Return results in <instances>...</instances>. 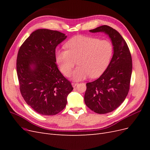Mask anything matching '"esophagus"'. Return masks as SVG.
Wrapping results in <instances>:
<instances>
[{"label":"esophagus","instance_id":"34e87169","mask_svg":"<svg viewBox=\"0 0 150 150\" xmlns=\"http://www.w3.org/2000/svg\"><path fill=\"white\" fill-rule=\"evenodd\" d=\"M78 83H71V84H72V87H73V88H75L76 86L77 85H78Z\"/></svg>","mask_w":150,"mask_h":150}]
</instances>
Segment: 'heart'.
I'll return each mask as SVG.
<instances>
[{"label":"heart","mask_w":150,"mask_h":150,"mask_svg":"<svg viewBox=\"0 0 150 150\" xmlns=\"http://www.w3.org/2000/svg\"><path fill=\"white\" fill-rule=\"evenodd\" d=\"M67 50L56 51V61L61 72L69 76L76 65L79 66L72 72L71 78L81 81L97 78L103 74L110 62L112 46L108 40L79 35L70 39L66 44ZM77 61L76 62V61Z\"/></svg>","instance_id":"heart-1"}]
</instances>
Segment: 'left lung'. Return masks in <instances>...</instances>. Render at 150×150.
<instances>
[{
  "mask_svg": "<svg viewBox=\"0 0 150 150\" xmlns=\"http://www.w3.org/2000/svg\"><path fill=\"white\" fill-rule=\"evenodd\" d=\"M90 33H104L110 38L113 55L106 69L99 78L86 84V105L98 114L114 111L128 95L132 73V59L128 45L121 34L108 25H101Z\"/></svg>",
  "mask_w": 150,
  "mask_h": 150,
  "instance_id": "8db88e82",
  "label": "left lung"
}]
</instances>
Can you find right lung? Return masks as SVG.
Segmentation results:
<instances>
[{
  "instance_id": "1",
  "label": "right lung",
  "mask_w": 150,
  "mask_h": 150,
  "mask_svg": "<svg viewBox=\"0 0 150 150\" xmlns=\"http://www.w3.org/2000/svg\"><path fill=\"white\" fill-rule=\"evenodd\" d=\"M66 38L57 30L38 29L18 52L16 67L21 93L39 114L50 116L61 112L73 89L56 64V48Z\"/></svg>"
}]
</instances>
